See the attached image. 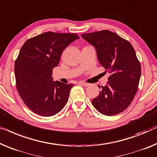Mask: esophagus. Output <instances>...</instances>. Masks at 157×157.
<instances>
[{
  "mask_svg": "<svg viewBox=\"0 0 157 157\" xmlns=\"http://www.w3.org/2000/svg\"><path fill=\"white\" fill-rule=\"evenodd\" d=\"M79 83H81L82 85L83 86H88L89 85H90V84L85 83V82H79Z\"/></svg>",
  "mask_w": 157,
  "mask_h": 157,
  "instance_id": "esophagus-1",
  "label": "esophagus"
}]
</instances>
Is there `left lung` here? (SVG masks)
I'll use <instances>...</instances> for the list:
<instances>
[{
  "instance_id": "left-lung-1",
  "label": "left lung",
  "mask_w": 157,
  "mask_h": 157,
  "mask_svg": "<svg viewBox=\"0 0 157 157\" xmlns=\"http://www.w3.org/2000/svg\"><path fill=\"white\" fill-rule=\"evenodd\" d=\"M96 49L99 63L110 73L107 85L92 99L100 113L114 116L129 106L137 92L141 66L129 41L109 30L81 34ZM99 88H101L99 86Z\"/></svg>"
}]
</instances>
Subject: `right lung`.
I'll use <instances>...</instances> for the list:
<instances>
[{
  "mask_svg": "<svg viewBox=\"0 0 157 157\" xmlns=\"http://www.w3.org/2000/svg\"><path fill=\"white\" fill-rule=\"evenodd\" d=\"M76 34L47 32L28 39L15 63L17 92L25 105L37 115L54 116L63 109L73 84L53 81L52 71Z\"/></svg>",
  "mask_w": 157,
  "mask_h": 157,
  "instance_id": "obj_1",
  "label": "right lung"
}]
</instances>
